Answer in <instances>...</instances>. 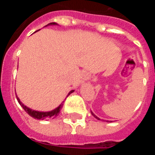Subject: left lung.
<instances>
[{"label": "left lung", "instance_id": "8db88e82", "mask_svg": "<svg viewBox=\"0 0 155 155\" xmlns=\"http://www.w3.org/2000/svg\"><path fill=\"white\" fill-rule=\"evenodd\" d=\"M91 115H92V116H94V118H95V119H97V120H103L104 122H107V123H109V122H112V121H109V120H101V119H100V118H98V116H95V115H94V113H93V112H92V111H91Z\"/></svg>", "mask_w": 155, "mask_h": 155}]
</instances>
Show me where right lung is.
I'll list each match as a JSON object with an SVG mask.
<instances>
[{"instance_id":"right-lung-1","label":"right lung","mask_w":155,"mask_h":155,"mask_svg":"<svg viewBox=\"0 0 155 155\" xmlns=\"http://www.w3.org/2000/svg\"><path fill=\"white\" fill-rule=\"evenodd\" d=\"M49 25H58V24L56 22H51V23H49L48 25H46V26H49ZM74 91V90H71V91L68 93V95H69V94H71V93H73ZM68 95H67V97H68ZM16 98H17V100H18V103L20 104V105H21V107L24 109V110L25 111V112H26V113H28L30 116H31V117L34 119H36V120H45V119L55 118V117H57V116L59 115V113H60V111H61V109H62L63 105H64L63 102H64H64H63L61 105H59L58 107H57L56 109H53L52 111H49V112H40V111L33 110V109H30V108L27 107L26 105H25L24 104H23L22 102L20 101V99H19V98L17 96V95H16Z\"/></svg>"}]
</instances>
